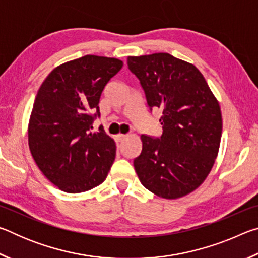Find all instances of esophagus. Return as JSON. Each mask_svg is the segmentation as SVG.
<instances>
[{
	"mask_svg": "<svg viewBox=\"0 0 258 258\" xmlns=\"http://www.w3.org/2000/svg\"><path fill=\"white\" fill-rule=\"evenodd\" d=\"M126 137H127V135H126V134H120L119 133V134L116 135V139L118 140V141H123L124 139H126Z\"/></svg>",
	"mask_w": 258,
	"mask_h": 258,
	"instance_id": "34e87169",
	"label": "esophagus"
}]
</instances>
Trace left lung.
<instances>
[{
  "label": "left lung",
  "mask_w": 258,
  "mask_h": 258,
  "mask_svg": "<svg viewBox=\"0 0 258 258\" xmlns=\"http://www.w3.org/2000/svg\"><path fill=\"white\" fill-rule=\"evenodd\" d=\"M147 104L163 109V134H142V151L134 159L140 182L152 194L176 199L202 184L218 154L221 108L206 80L194 64L171 55L128 56Z\"/></svg>",
  "instance_id": "8db88e82"
}]
</instances>
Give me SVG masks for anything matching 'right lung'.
<instances>
[{
	"instance_id": "1",
	"label": "right lung",
	"mask_w": 258,
	"mask_h": 258,
	"mask_svg": "<svg viewBox=\"0 0 258 258\" xmlns=\"http://www.w3.org/2000/svg\"><path fill=\"white\" fill-rule=\"evenodd\" d=\"M123 61L84 55L54 68L38 90L28 125V145L35 163L60 190L78 194L106 180L116 145L102 126L99 101Z\"/></svg>"
}]
</instances>
